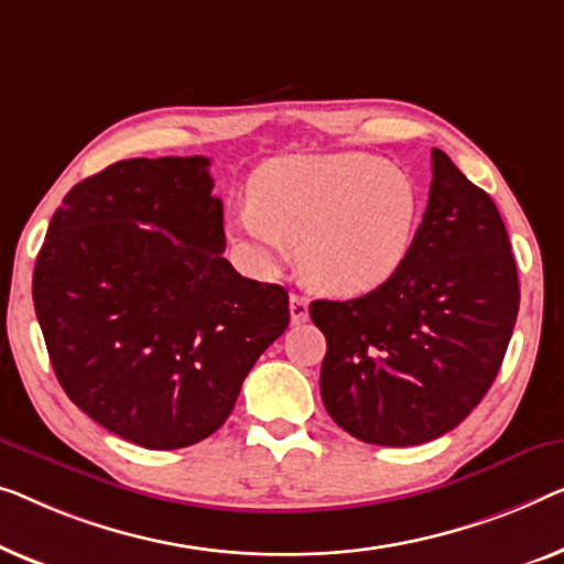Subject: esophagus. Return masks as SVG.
Instances as JSON below:
<instances>
[{
    "label": "esophagus",
    "mask_w": 564,
    "mask_h": 564,
    "mask_svg": "<svg viewBox=\"0 0 564 564\" xmlns=\"http://www.w3.org/2000/svg\"><path fill=\"white\" fill-rule=\"evenodd\" d=\"M289 308H291V322H293V324H301V322L308 319V301H306V296H299V293H291Z\"/></svg>",
    "instance_id": "esophagus-1"
}]
</instances>
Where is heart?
Wrapping results in <instances>:
<instances>
[{
  "label": "heart",
  "instance_id": "heart-1",
  "mask_svg": "<svg viewBox=\"0 0 564 564\" xmlns=\"http://www.w3.org/2000/svg\"><path fill=\"white\" fill-rule=\"evenodd\" d=\"M422 225L409 171L370 153L275 158L250 181V204L229 232L258 273H273L299 245L312 289L337 299L380 291L403 271Z\"/></svg>",
  "mask_w": 564,
  "mask_h": 564
}]
</instances>
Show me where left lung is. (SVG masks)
<instances>
[{
    "mask_svg": "<svg viewBox=\"0 0 564 564\" xmlns=\"http://www.w3.org/2000/svg\"><path fill=\"white\" fill-rule=\"evenodd\" d=\"M327 337L322 401L347 434L380 447L442 437L494 386L519 314L509 232L490 196L432 150L414 250L368 296L312 301Z\"/></svg>",
    "mask_w": 564,
    "mask_h": 564,
    "instance_id": "obj_1",
    "label": "left lung"
}]
</instances>
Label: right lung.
<instances>
[{
	"mask_svg": "<svg viewBox=\"0 0 564 564\" xmlns=\"http://www.w3.org/2000/svg\"><path fill=\"white\" fill-rule=\"evenodd\" d=\"M212 188L204 155L109 165L66 194L35 263V314L63 391L148 449L217 432L289 327L285 289L242 279L221 256Z\"/></svg>",
	"mask_w": 564,
	"mask_h": 564,
	"instance_id": "1",
	"label": "right lung"
}]
</instances>
